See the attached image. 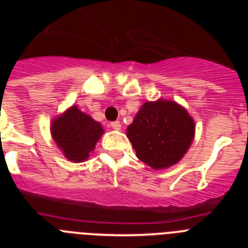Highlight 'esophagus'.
I'll return each instance as SVG.
<instances>
[{
	"label": "esophagus",
	"instance_id": "esophagus-1",
	"mask_svg": "<svg viewBox=\"0 0 248 248\" xmlns=\"http://www.w3.org/2000/svg\"><path fill=\"white\" fill-rule=\"evenodd\" d=\"M110 126L114 129V130H120V128H122V124H120V122H111L110 123Z\"/></svg>",
	"mask_w": 248,
	"mask_h": 248
}]
</instances>
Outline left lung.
<instances>
[{
	"label": "left lung",
	"instance_id": "obj_1",
	"mask_svg": "<svg viewBox=\"0 0 248 248\" xmlns=\"http://www.w3.org/2000/svg\"><path fill=\"white\" fill-rule=\"evenodd\" d=\"M195 124L187 111L170 100L146 102L128 126L137 156L153 169L176 164L194 139Z\"/></svg>",
	"mask_w": 248,
	"mask_h": 248
}]
</instances>
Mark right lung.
Instances as JSON below:
<instances>
[{"mask_svg":"<svg viewBox=\"0 0 248 248\" xmlns=\"http://www.w3.org/2000/svg\"><path fill=\"white\" fill-rule=\"evenodd\" d=\"M52 135L65 157L79 163L89 156L104 133L102 125L77 107L68 109L52 123Z\"/></svg>","mask_w":248,"mask_h":248,"instance_id":"right-lung-1","label":"right lung"}]
</instances>
